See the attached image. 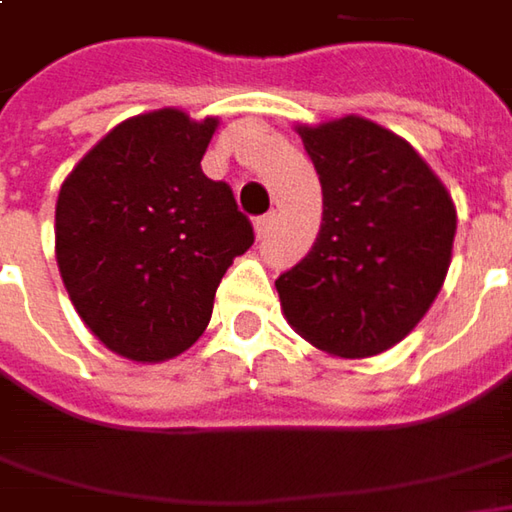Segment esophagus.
Instances as JSON below:
<instances>
[{"mask_svg": "<svg viewBox=\"0 0 512 512\" xmlns=\"http://www.w3.org/2000/svg\"><path fill=\"white\" fill-rule=\"evenodd\" d=\"M276 222V213H265V216H259L256 219V236H267L270 233V227Z\"/></svg>", "mask_w": 512, "mask_h": 512, "instance_id": "34e87169", "label": "esophagus"}]
</instances>
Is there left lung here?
I'll return each mask as SVG.
<instances>
[{"mask_svg":"<svg viewBox=\"0 0 512 512\" xmlns=\"http://www.w3.org/2000/svg\"><path fill=\"white\" fill-rule=\"evenodd\" d=\"M322 182V227L276 279L287 325L342 359L399 344L453 259L456 205L413 145L364 116L299 125Z\"/></svg>","mask_w":512,"mask_h":512,"instance_id":"left-lung-1","label":"left lung"}]
</instances>
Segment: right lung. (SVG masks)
<instances>
[{"mask_svg":"<svg viewBox=\"0 0 512 512\" xmlns=\"http://www.w3.org/2000/svg\"><path fill=\"white\" fill-rule=\"evenodd\" d=\"M216 116L159 108L105 133L56 199V265L88 330L130 362L185 353L253 245L233 190L202 173Z\"/></svg>","mask_w":512,"mask_h":512,"instance_id":"1","label":"right lung"}]
</instances>
